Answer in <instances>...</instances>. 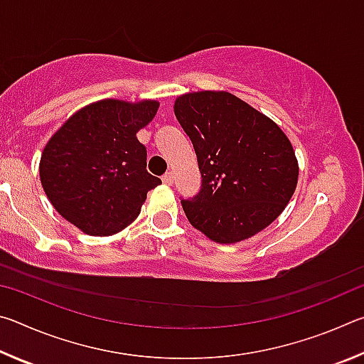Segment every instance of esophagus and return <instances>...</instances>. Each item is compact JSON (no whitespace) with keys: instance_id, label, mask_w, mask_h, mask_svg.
I'll return each instance as SVG.
<instances>
[{"instance_id":"obj_1","label":"esophagus","mask_w":364,"mask_h":364,"mask_svg":"<svg viewBox=\"0 0 364 364\" xmlns=\"http://www.w3.org/2000/svg\"><path fill=\"white\" fill-rule=\"evenodd\" d=\"M162 181L165 183V184H173V173H171V171H167V173H165L164 176H162Z\"/></svg>"}]
</instances>
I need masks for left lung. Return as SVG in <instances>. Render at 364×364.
I'll return each mask as SVG.
<instances>
[{
  "instance_id": "8db88e82",
  "label": "left lung",
  "mask_w": 364,
  "mask_h": 364,
  "mask_svg": "<svg viewBox=\"0 0 364 364\" xmlns=\"http://www.w3.org/2000/svg\"><path fill=\"white\" fill-rule=\"evenodd\" d=\"M175 115L193 141L202 175L199 194L181 199L189 223L220 244L239 242L273 223L299 178L281 128L226 91L183 95Z\"/></svg>"
}]
</instances>
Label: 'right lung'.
I'll return each mask as SVG.
<instances>
[{
	"instance_id": "1",
	"label": "right lung",
	"mask_w": 364,
	"mask_h": 364,
	"mask_svg": "<svg viewBox=\"0 0 364 364\" xmlns=\"http://www.w3.org/2000/svg\"><path fill=\"white\" fill-rule=\"evenodd\" d=\"M159 109L104 100L78 110L41 154L43 189L54 208L91 236H110L136 220L160 178L146 170L147 151L136 133Z\"/></svg>"
}]
</instances>
